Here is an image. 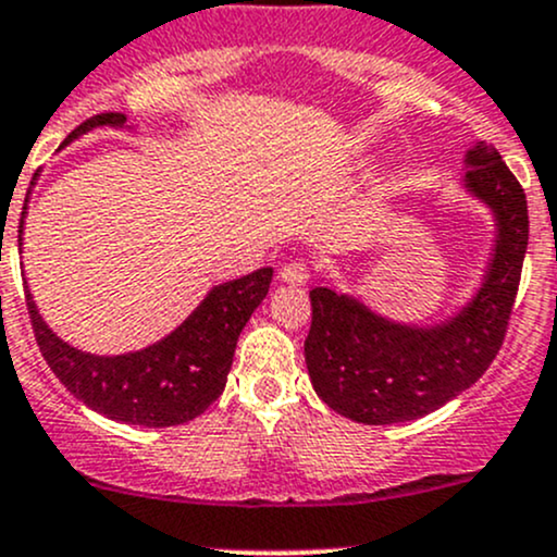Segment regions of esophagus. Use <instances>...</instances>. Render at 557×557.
<instances>
[{
  "label": "esophagus",
  "instance_id": "34e87169",
  "mask_svg": "<svg viewBox=\"0 0 557 557\" xmlns=\"http://www.w3.org/2000/svg\"><path fill=\"white\" fill-rule=\"evenodd\" d=\"M280 280L285 285H304L309 280V267L304 261H290V264L280 269Z\"/></svg>",
  "mask_w": 557,
  "mask_h": 557
}]
</instances>
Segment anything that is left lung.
<instances>
[{
  "mask_svg": "<svg viewBox=\"0 0 557 557\" xmlns=\"http://www.w3.org/2000/svg\"><path fill=\"white\" fill-rule=\"evenodd\" d=\"M462 189L494 216V248L481 288L455 314L412 325L377 314L351 293L309 290L304 344L317 396L354 423L418 420L484 375L507 333L529 246L527 193L486 143L466 152Z\"/></svg>",
  "mask_w": 557,
  "mask_h": 557,
  "instance_id": "8db88e82",
  "label": "left lung"
}]
</instances>
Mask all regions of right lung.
<instances>
[{
  "label": "right lung",
  "instance_id": "obj_1",
  "mask_svg": "<svg viewBox=\"0 0 557 557\" xmlns=\"http://www.w3.org/2000/svg\"><path fill=\"white\" fill-rule=\"evenodd\" d=\"M132 129L124 113H102L84 121L65 143L71 145L91 129ZM34 185V182H30ZM28 213V195L23 206L17 246H23V222ZM272 267L219 283L180 327L139 351L89 354L65 344L36 309L26 283V304L36 344L47 364L65 388L95 412L115 423L169 428L187 423L206 412L227 386V372L235 357L237 338L256 307L267 298Z\"/></svg>",
  "mask_w": 557,
  "mask_h": 557
}]
</instances>
